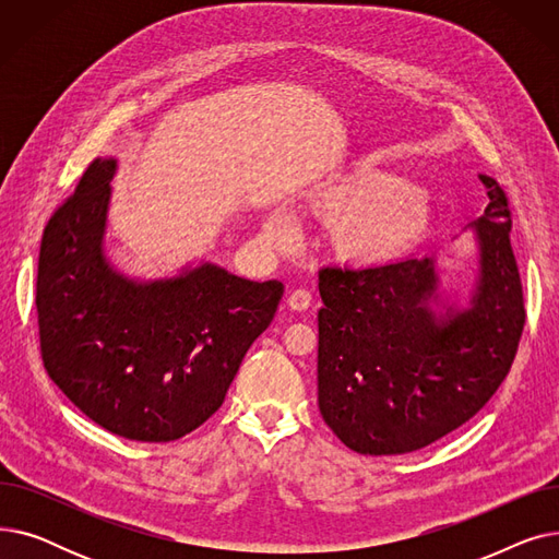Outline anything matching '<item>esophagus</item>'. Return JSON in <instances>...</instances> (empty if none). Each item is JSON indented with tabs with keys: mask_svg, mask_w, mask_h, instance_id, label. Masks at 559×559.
<instances>
[{
	"mask_svg": "<svg viewBox=\"0 0 559 559\" xmlns=\"http://www.w3.org/2000/svg\"><path fill=\"white\" fill-rule=\"evenodd\" d=\"M310 301H312L310 292H308V289H304V287H299V289H292V292H289V297H287V306H289L292 310H297V312L308 310V308H310Z\"/></svg>",
	"mask_w": 559,
	"mask_h": 559,
	"instance_id": "esophagus-1",
	"label": "esophagus"
}]
</instances>
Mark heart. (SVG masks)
I'll return each instance as SVG.
<instances>
[{
  "mask_svg": "<svg viewBox=\"0 0 559 559\" xmlns=\"http://www.w3.org/2000/svg\"><path fill=\"white\" fill-rule=\"evenodd\" d=\"M306 209L331 224L335 251L346 260L383 262L413 251L432 228L430 194L392 171L354 167L314 183L306 192ZM262 238L287 249L299 238V224L276 209L262 224Z\"/></svg>",
  "mask_w": 559,
  "mask_h": 559,
  "instance_id": "heart-1",
  "label": "heart"
}]
</instances>
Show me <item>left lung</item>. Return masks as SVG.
Listing matches in <instances>:
<instances>
[{
  "mask_svg": "<svg viewBox=\"0 0 559 559\" xmlns=\"http://www.w3.org/2000/svg\"><path fill=\"white\" fill-rule=\"evenodd\" d=\"M468 224L478 274L466 306L439 292L437 255L319 272L317 401L350 451H419L472 419L508 376L525 324L508 197Z\"/></svg>",
  "mask_w": 559,
  "mask_h": 559,
  "instance_id": "obj_1",
  "label": "left lung"
}]
</instances>
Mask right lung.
Segmentation results:
<instances>
[{"label": "right lung", "mask_w": 559, "mask_h": 559, "mask_svg": "<svg viewBox=\"0 0 559 559\" xmlns=\"http://www.w3.org/2000/svg\"><path fill=\"white\" fill-rule=\"evenodd\" d=\"M115 158H97L45 226L36 308L49 378L97 426L133 442H171L213 417L283 283L215 262L133 278L104 249Z\"/></svg>", "instance_id": "1"}]
</instances>
